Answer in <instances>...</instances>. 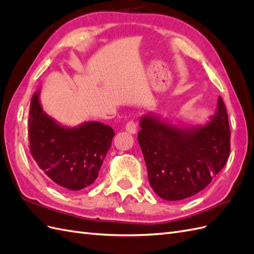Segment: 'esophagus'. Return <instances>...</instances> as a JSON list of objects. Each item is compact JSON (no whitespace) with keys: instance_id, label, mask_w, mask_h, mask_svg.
I'll use <instances>...</instances> for the list:
<instances>
[{"instance_id":"obj_1","label":"esophagus","mask_w":254,"mask_h":254,"mask_svg":"<svg viewBox=\"0 0 254 254\" xmlns=\"http://www.w3.org/2000/svg\"><path fill=\"white\" fill-rule=\"evenodd\" d=\"M126 129L129 134H136L137 133V125L133 120L128 121L126 126Z\"/></svg>"}]
</instances>
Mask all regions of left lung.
<instances>
[{"label": "left lung", "mask_w": 254, "mask_h": 254, "mask_svg": "<svg viewBox=\"0 0 254 254\" xmlns=\"http://www.w3.org/2000/svg\"><path fill=\"white\" fill-rule=\"evenodd\" d=\"M139 126L149 184L163 199H185L205 189L229 158L231 132L221 96L205 125L176 126L147 113Z\"/></svg>", "instance_id": "8db88e82"}]
</instances>
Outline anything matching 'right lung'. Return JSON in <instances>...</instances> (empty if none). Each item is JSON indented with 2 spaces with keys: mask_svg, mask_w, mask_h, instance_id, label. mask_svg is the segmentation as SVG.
Wrapping results in <instances>:
<instances>
[{
  "mask_svg": "<svg viewBox=\"0 0 254 254\" xmlns=\"http://www.w3.org/2000/svg\"><path fill=\"white\" fill-rule=\"evenodd\" d=\"M41 90L31 99L30 152L38 167L65 190L79 191L94 183L115 131L97 121L66 127L43 110Z\"/></svg>",
  "mask_w": 254,
  "mask_h": 254,
  "instance_id": "obj_1",
  "label": "right lung"
}]
</instances>
